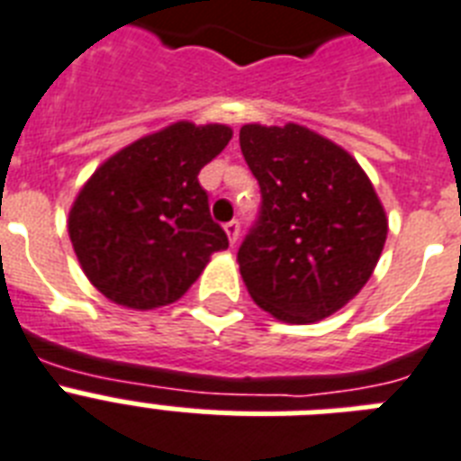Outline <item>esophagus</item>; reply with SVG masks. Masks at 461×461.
Wrapping results in <instances>:
<instances>
[{
	"label": "esophagus",
	"instance_id": "esophagus-1",
	"mask_svg": "<svg viewBox=\"0 0 461 461\" xmlns=\"http://www.w3.org/2000/svg\"><path fill=\"white\" fill-rule=\"evenodd\" d=\"M224 231H227V237H230L231 246H237V241H239V222H237V220H231V222L224 224Z\"/></svg>",
	"mask_w": 461,
	"mask_h": 461
}]
</instances>
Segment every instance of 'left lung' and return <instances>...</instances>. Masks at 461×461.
<instances>
[{
	"label": "left lung",
	"instance_id": "left-lung-1",
	"mask_svg": "<svg viewBox=\"0 0 461 461\" xmlns=\"http://www.w3.org/2000/svg\"><path fill=\"white\" fill-rule=\"evenodd\" d=\"M263 208L237 253L250 298L286 324H312L360 294L388 218L360 163L327 137L286 122L239 132Z\"/></svg>",
	"mask_w": 461,
	"mask_h": 461
}]
</instances>
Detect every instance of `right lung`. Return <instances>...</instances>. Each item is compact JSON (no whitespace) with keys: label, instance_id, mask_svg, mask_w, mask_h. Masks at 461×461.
Masks as SVG:
<instances>
[{"label":"right lung","instance_id":"1","mask_svg":"<svg viewBox=\"0 0 461 461\" xmlns=\"http://www.w3.org/2000/svg\"><path fill=\"white\" fill-rule=\"evenodd\" d=\"M231 127L172 122L106 158L68 212L82 272L115 305L153 310L179 301L212 253L230 246L212 222L198 172Z\"/></svg>","mask_w":461,"mask_h":461}]
</instances>
